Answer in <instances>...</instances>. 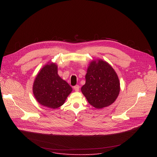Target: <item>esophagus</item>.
Returning a JSON list of instances; mask_svg holds the SVG:
<instances>
[{"label":"esophagus","instance_id":"34e87169","mask_svg":"<svg viewBox=\"0 0 157 157\" xmlns=\"http://www.w3.org/2000/svg\"><path fill=\"white\" fill-rule=\"evenodd\" d=\"M74 89H75V91H79V85H76V86H74Z\"/></svg>","mask_w":157,"mask_h":157}]
</instances>
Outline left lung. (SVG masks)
I'll use <instances>...</instances> for the list:
<instances>
[{"instance_id":"1","label":"left lung","mask_w":157,"mask_h":157,"mask_svg":"<svg viewBox=\"0 0 157 157\" xmlns=\"http://www.w3.org/2000/svg\"><path fill=\"white\" fill-rule=\"evenodd\" d=\"M81 91L88 102L96 109L109 106L116 101L120 92L118 76L107 62L93 61L87 68Z\"/></svg>"}]
</instances>
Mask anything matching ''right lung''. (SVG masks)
I'll return each mask as SVG.
<instances>
[{
  "instance_id": "right-lung-1",
  "label": "right lung",
  "mask_w": 157,
  "mask_h": 157,
  "mask_svg": "<svg viewBox=\"0 0 157 157\" xmlns=\"http://www.w3.org/2000/svg\"><path fill=\"white\" fill-rule=\"evenodd\" d=\"M72 87L58 75L55 63L47 64L37 75L33 86L36 101L42 105L56 109L62 105L71 93Z\"/></svg>"
}]
</instances>
